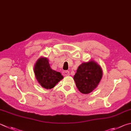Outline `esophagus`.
Listing matches in <instances>:
<instances>
[{
  "mask_svg": "<svg viewBox=\"0 0 131 131\" xmlns=\"http://www.w3.org/2000/svg\"><path fill=\"white\" fill-rule=\"evenodd\" d=\"M62 74L63 76L69 75V71H64V72H62Z\"/></svg>",
  "mask_w": 131,
  "mask_h": 131,
  "instance_id": "obj_1",
  "label": "esophagus"
}]
</instances>
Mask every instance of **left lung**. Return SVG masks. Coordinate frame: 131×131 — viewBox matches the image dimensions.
<instances>
[{"label": "left lung", "instance_id": "obj_1", "mask_svg": "<svg viewBox=\"0 0 131 131\" xmlns=\"http://www.w3.org/2000/svg\"><path fill=\"white\" fill-rule=\"evenodd\" d=\"M103 77V70L94 60L83 62L78 66L73 79L76 86L83 94H88L96 88Z\"/></svg>", "mask_w": 131, "mask_h": 131}]
</instances>
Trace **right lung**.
<instances>
[{"mask_svg": "<svg viewBox=\"0 0 131 131\" xmlns=\"http://www.w3.org/2000/svg\"><path fill=\"white\" fill-rule=\"evenodd\" d=\"M34 72L38 82L46 89L53 88L63 78L61 73L52 69L49 59L44 57H41L36 61Z\"/></svg>", "mask_w": 131, "mask_h": 131, "instance_id": "right-lung-1", "label": "right lung"}]
</instances>
